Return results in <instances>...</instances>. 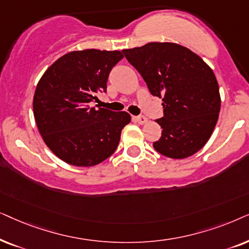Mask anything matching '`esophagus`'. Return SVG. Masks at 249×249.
Masks as SVG:
<instances>
[{
	"label": "esophagus",
	"instance_id": "1",
	"mask_svg": "<svg viewBox=\"0 0 249 249\" xmlns=\"http://www.w3.org/2000/svg\"><path fill=\"white\" fill-rule=\"evenodd\" d=\"M135 121H137L139 124L143 125V124H145V123L148 122V118L144 117V116H138V117H135Z\"/></svg>",
	"mask_w": 249,
	"mask_h": 249
}]
</instances>
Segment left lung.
I'll return each mask as SVG.
<instances>
[{
    "label": "left lung",
    "mask_w": 249,
    "mask_h": 249,
    "mask_svg": "<svg viewBox=\"0 0 249 249\" xmlns=\"http://www.w3.org/2000/svg\"><path fill=\"white\" fill-rule=\"evenodd\" d=\"M140 72L150 93L163 98V128L154 142L159 154L173 159L190 157L206 144L221 109L213 71L199 55L177 43L151 42L123 50Z\"/></svg>",
    "instance_id": "8db88e82"
}]
</instances>
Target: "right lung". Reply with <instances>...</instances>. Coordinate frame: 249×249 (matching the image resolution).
<instances>
[{
    "label": "right lung",
    "instance_id": "1",
    "mask_svg": "<svg viewBox=\"0 0 249 249\" xmlns=\"http://www.w3.org/2000/svg\"><path fill=\"white\" fill-rule=\"evenodd\" d=\"M123 58L121 51H72L38 81L33 100L36 125L50 150L67 164L94 166L117 148L130 114L92 107L91 102L107 90L109 72Z\"/></svg>",
    "mask_w": 249,
    "mask_h": 249
}]
</instances>
